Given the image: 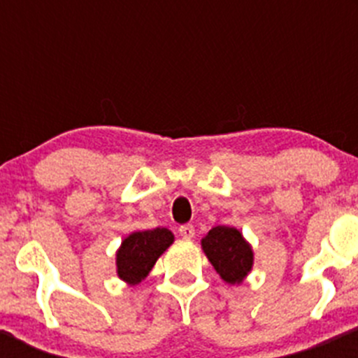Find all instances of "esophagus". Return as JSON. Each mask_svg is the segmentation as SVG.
<instances>
[{
    "label": "esophagus",
    "mask_w": 358,
    "mask_h": 358,
    "mask_svg": "<svg viewBox=\"0 0 358 358\" xmlns=\"http://www.w3.org/2000/svg\"><path fill=\"white\" fill-rule=\"evenodd\" d=\"M178 232L183 239H192V237L196 236V230H194L192 225H182L178 229Z\"/></svg>",
    "instance_id": "esophagus-1"
}]
</instances>
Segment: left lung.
I'll list each match as a JSON object with an SVG mask.
<instances>
[{"mask_svg": "<svg viewBox=\"0 0 358 358\" xmlns=\"http://www.w3.org/2000/svg\"><path fill=\"white\" fill-rule=\"evenodd\" d=\"M202 249L225 282L239 284L252 266L251 246L234 227L220 225L202 239Z\"/></svg>", "mask_w": 358, "mask_h": 358, "instance_id": "1", "label": "left lung"}]
</instances>
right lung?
I'll use <instances>...</instances> for the list:
<instances>
[{
    "instance_id": "1",
    "label": "right lung",
    "mask_w": 358,
    "mask_h": 358,
    "mask_svg": "<svg viewBox=\"0 0 358 358\" xmlns=\"http://www.w3.org/2000/svg\"><path fill=\"white\" fill-rule=\"evenodd\" d=\"M168 229H154L135 232L122 241L117 251V275L129 284H136L147 277L157 258L173 243Z\"/></svg>"
}]
</instances>
